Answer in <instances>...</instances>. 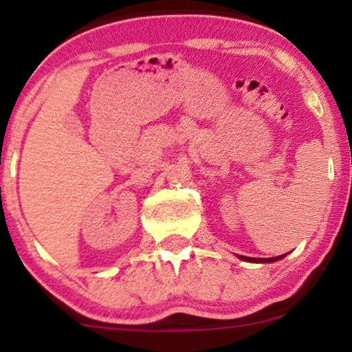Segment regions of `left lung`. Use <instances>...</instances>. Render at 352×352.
Listing matches in <instances>:
<instances>
[{
  "label": "left lung",
  "mask_w": 352,
  "mask_h": 352,
  "mask_svg": "<svg viewBox=\"0 0 352 352\" xmlns=\"http://www.w3.org/2000/svg\"><path fill=\"white\" fill-rule=\"evenodd\" d=\"M285 256L286 254H280V256H274V258H250V256H240V258L245 261H253V263H272V261H278Z\"/></svg>",
  "instance_id": "obj_1"
}]
</instances>
